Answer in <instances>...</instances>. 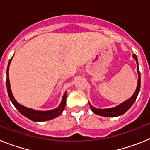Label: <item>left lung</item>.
<instances>
[{"instance_id":"left-lung-1","label":"left lung","mask_w":150,"mask_h":150,"mask_svg":"<svg viewBox=\"0 0 150 150\" xmlns=\"http://www.w3.org/2000/svg\"><path fill=\"white\" fill-rule=\"evenodd\" d=\"M133 59L136 61L137 64V73H138V79H137V88H136V90H135L134 93L132 95V96L128 98V100H126L125 101L122 102L120 104H119L118 106L114 107H112V108H107V109H98V108H96V107H93L88 102V104H89V107L91 108V111L95 113V114H98L99 116H105V117H116V116H120L121 115L124 114L125 112H127L128 110L131 108L133 104L134 103L135 100L137 98V95H138L139 91H140V71H139L138 68V62H137V55H132Z\"/></svg>"}]
</instances>
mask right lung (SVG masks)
Here are the masks:
<instances>
[{
	"mask_svg": "<svg viewBox=\"0 0 150 150\" xmlns=\"http://www.w3.org/2000/svg\"><path fill=\"white\" fill-rule=\"evenodd\" d=\"M10 60L9 63H8L7 69H6V88H7V92L9 98H10V100L13 103V104L15 106V107L19 111L21 114L27 117L29 120H32L34 122H44L48 121V120H52L55 118L58 117L62 114V112H63L64 107L66 105V98H67V91L64 92L63 97H62V100L61 104L58 107H56L55 109L50 110L46 111H40L36 110L31 109V108H28L25 106L22 105L16 101L15 98L13 97V93H12L11 88H10V79H9V67H10V62H11L12 59Z\"/></svg>",
	"mask_w": 150,
	"mask_h": 150,
	"instance_id": "obj_1",
	"label": "right lung"
}]
</instances>
